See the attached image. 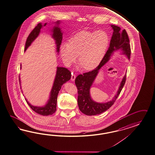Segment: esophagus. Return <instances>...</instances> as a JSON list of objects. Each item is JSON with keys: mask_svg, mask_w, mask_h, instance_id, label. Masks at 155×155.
<instances>
[{"mask_svg": "<svg viewBox=\"0 0 155 155\" xmlns=\"http://www.w3.org/2000/svg\"><path fill=\"white\" fill-rule=\"evenodd\" d=\"M75 75H74L73 73H72L71 74V81H75Z\"/></svg>", "mask_w": 155, "mask_h": 155, "instance_id": "34e87169", "label": "esophagus"}]
</instances>
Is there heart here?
I'll return each mask as SVG.
<instances>
[{"label": "heart", "instance_id": "obj_1", "mask_svg": "<svg viewBox=\"0 0 155 155\" xmlns=\"http://www.w3.org/2000/svg\"><path fill=\"white\" fill-rule=\"evenodd\" d=\"M109 44L108 34L103 30H82L74 34L68 43H63L60 54L64 63L70 66L78 61L86 71L95 69L104 56Z\"/></svg>", "mask_w": 155, "mask_h": 155}]
</instances>
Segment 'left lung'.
Returning a JSON list of instances; mask_svg holds the SVG:
<instances>
[{"label": "left lung", "instance_id": "1", "mask_svg": "<svg viewBox=\"0 0 155 155\" xmlns=\"http://www.w3.org/2000/svg\"><path fill=\"white\" fill-rule=\"evenodd\" d=\"M113 30V35L109 44L108 50L98 67L92 71L84 73L78 75L75 80V84L78 89V105L80 110L87 116H94L103 113L109 109L114 104L119 96L122 89L125 84L126 75L123 77L116 94L111 101L105 103H98L94 101L90 95V89L98 74L101 68L109 61L114 52L121 51L122 54H125L130 59L131 54L130 41L125 30H121L119 26L110 25Z\"/></svg>", "mask_w": 155, "mask_h": 155}]
</instances>
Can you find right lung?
<instances>
[{"mask_svg": "<svg viewBox=\"0 0 155 155\" xmlns=\"http://www.w3.org/2000/svg\"><path fill=\"white\" fill-rule=\"evenodd\" d=\"M60 21H58L54 22L56 25H54L52 29H51L52 32V38L54 39L56 49L58 54H59L60 51V46L61 45V41L63 39V32L61 28L59 27ZM47 23L43 25L42 23L38 24L37 26L30 33L29 35L26 39V42L25 43V50L28 49L34 41L37 38L39 34L41 32V29L43 26H45ZM20 68L21 69V65ZM56 73L54 78V82L52 85V87L51 88L50 96L47 101L46 104L43 106H35L30 103L27 99L25 98L27 103L29 105L30 107L34 110L35 113L39 114L42 116H50L54 113L56 110V105H57V99L58 95L59 93V91L61 88L63 84L66 83L71 78V73L65 68L63 67H57ZM20 84L21 85V81L19 77Z\"/></svg>", "mask_w": 155, "mask_h": 155, "instance_id": "right-lung-1", "label": "right lung"}]
</instances>
